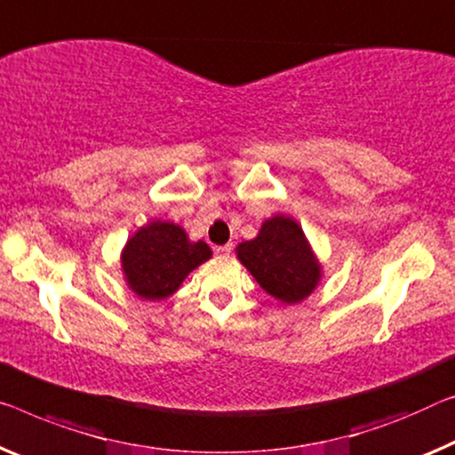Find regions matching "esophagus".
<instances>
[{
	"mask_svg": "<svg viewBox=\"0 0 455 455\" xmlns=\"http://www.w3.org/2000/svg\"><path fill=\"white\" fill-rule=\"evenodd\" d=\"M215 254H218L220 258H228L229 254H232V243H226V246H218V248H215Z\"/></svg>",
	"mask_w": 455,
	"mask_h": 455,
	"instance_id": "obj_1",
	"label": "esophagus"
}]
</instances>
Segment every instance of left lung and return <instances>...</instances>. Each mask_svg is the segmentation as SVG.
I'll use <instances>...</instances> for the list:
<instances>
[{
	"label": "left lung",
	"mask_w": 455,
	"mask_h": 455,
	"mask_svg": "<svg viewBox=\"0 0 455 455\" xmlns=\"http://www.w3.org/2000/svg\"><path fill=\"white\" fill-rule=\"evenodd\" d=\"M235 256L256 283L284 305H299L323 278V267L303 228L284 213L264 220L254 240L237 243Z\"/></svg>",
	"instance_id": "8db88e82"
}]
</instances>
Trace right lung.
<instances>
[{"label": "right lung", "mask_w": 455, "mask_h": 455, "mask_svg": "<svg viewBox=\"0 0 455 455\" xmlns=\"http://www.w3.org/2000/svg\"><path fill=\"white\" fill-rule=\"evenodd\" d=\"M212 254L204 240L191 242L179 223L152 220L128 237L120 264L124 281L136 297L164 300Z\"/></svg>", "instance_id": "obj_1"}]
</instances>
